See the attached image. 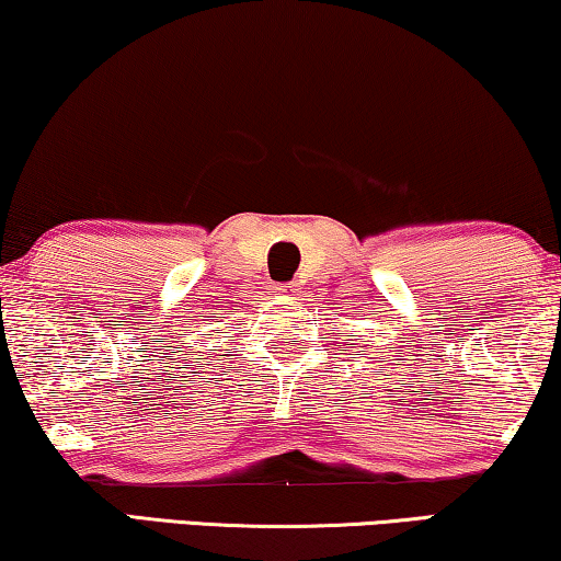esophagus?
<instances>
[{"label":"esophagus","instance_id":"34e87169","mask_svg":"<svg viewBox=\"0 0 561 561\" xmlns=\"http://www.w3.org/2000/svg\"><path fill=\"white\" fill-rule=\"evenodd\" d=\"M273 294L286 296V298H294V296H298V286H296V283H278V286L273 288Z\"/></svg>","mask_w":561,"mask_h":561}]
</instances>
